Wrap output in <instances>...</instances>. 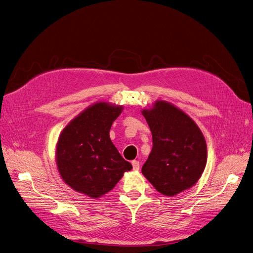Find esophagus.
<instances>
[{
    "instance_id": "obj_1",
    "label": "esophagus",
    "mask_w": 253,
    "mask_h": 253,
    "mask_svg": "<svg viewBox=\"0 0 253 253\" xmlns=\"http://www.w3.org/2000/svg\"><path fill=\"white\" fill-rule=\"evenodd\" d=\"M139 167H140L139 161H137V160H133V161H132L133 170H138V169H139Z\"/></svg>"
}]
</instances>
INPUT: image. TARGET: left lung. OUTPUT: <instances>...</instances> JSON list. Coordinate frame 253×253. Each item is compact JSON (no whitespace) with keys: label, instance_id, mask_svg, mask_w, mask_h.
I'll use <instances>...</instances> for the list:
<instances>
[{"label":"left lung","instance_id":"8db88e82","mask_svg":"<svg viewBox=\"0 0 253 253\" xmlns=\"http://www.w3.org/2000/svg\"><path fill=\"white\" fill-rule=\"evenodd\" d=\"M153 137V148L141 171L155 189L173 196L199 181L207 163V145L201 129L183 111L156 101L141 112Z\"/></svg>","mask_w":253,"mask_h":253}]
</instances>
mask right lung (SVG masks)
<instances>
[{
	"instance_id": "1",
	"label": "right lung",
	"mask_w": 253,
	"mask_h": 253,
	"mask_svg": "<svg viewBox=\"0 0 253 253\" xmlns=\"http://www.w3.org/2000/svg\"><path fill=\"white\" fill-rule=\"evenodd\" d=\"M123 106L97 102L66 126L56 150L58 170L75 191L97 199L111 191L132 169L109 137L114 121Z\"/></svg>"
}]
</instances>
